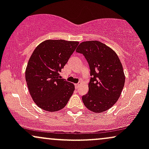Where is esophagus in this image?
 Masks as SVG:
<instances>
[{"label":"esophagus","mask_w":149,"mask_h":149,"mask_svg":"<svg viewBox=\"0 0 149 149\" xmlns=\"http://www.w3.org/2000/svg\"><path fill=\"white\" fill-rule=\"evenodd\" d=\"M78 86H79V84H78V83H76V84H75V88H76V89H78Z\"/></svg>","instance_id":"1"}]
</instances>
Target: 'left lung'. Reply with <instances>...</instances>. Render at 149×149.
<instances>
[{
  "mask_svg": "<svg viewBox=\"0 0 149 149\" xmlns=\"http://www.w3.org/2000/svg\"><path fill=\"white\" fill-rule=\"evenodd\" d=\"M76 51L84 56L90 70L83 104L92 112L105 111L115 104L123 89L125 78L120 61L112 49L96 40L81 42Z\"/></svg>",
  "mask_w": 149,
  "mask_h": 149,
  "instance_id": "1",
  "label": "left lung"
}]
</instances>
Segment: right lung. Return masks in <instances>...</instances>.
<instances>
[{"instance_id":"obj_1","label":"right lung","mask_w":149,"mask_h":149,"mask_svg":"<svg viewBox=\"0 0 149 149\" xmlns=\"http://www.w3.org/2000/svg\"><path fill=\"white\" fill-rule=\"evenodd\" d=\"M78 42L47 40L34 49L26 69V81L38 107L47 111L61 110L69 102L75 87L61 78L60 72Z\"/></svg>"}]
</instances>
